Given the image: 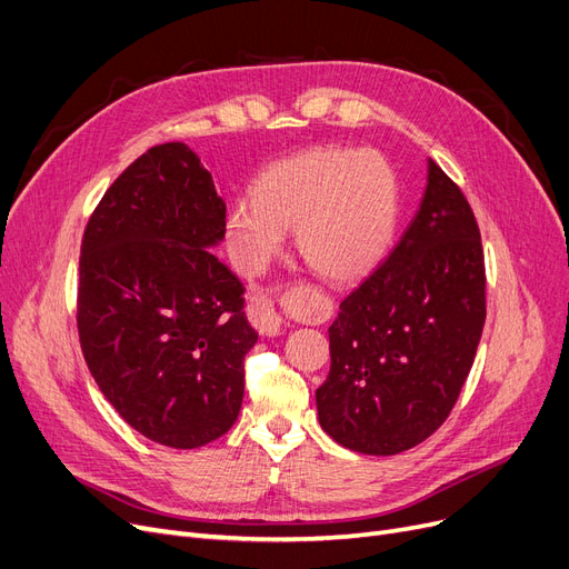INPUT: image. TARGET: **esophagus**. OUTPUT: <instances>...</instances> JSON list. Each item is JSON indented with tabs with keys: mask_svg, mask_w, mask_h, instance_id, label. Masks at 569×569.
I'll use <instances>...</instances> for the list:
<instances>
[{
	"mask_svg": "<svg viewBox=\"0 0 569 569\" xmlns=\"http://www.w3.org/2000/svg\"><path fill=\"white\" fill-rule=\"evenodd\" d=\"M247 315H249V322H252V327L259 333L272 336V333H278L280 327H282V315L278 312L276 303H272L266 297H259V299H254L252 303H249Z\"/></svg>",
	"mask_w": 569,
	"mask_h": 569,
	"instance_id": "34e87169",
	"label": "esophagus"
}]
</instances>
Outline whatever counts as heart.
Here are the masks:
<instances>
[{"instance_id": "heart-1", "label": "heart", "mask_w": 569, "mask_h": 569, "mask_svg": "<svg viewBox=\"0 0 569 569\" xmlns=\"http://www.w3.org/2000/svg\"><path fill=\"white\" fill-rule=\"evenodd\" d=\"M226 223V242L242 276H261L297 229L306 263L348 284L376 268L397 223V179L376 151L312 147L270 163Z\"/></svg>"}]
</instances>
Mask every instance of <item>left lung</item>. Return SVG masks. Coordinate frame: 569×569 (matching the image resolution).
Wrapping results in <instances>:
<instances>
[{"label": "left lung", "instance_id": "obj_1", "mask_svg": "<svg viewBox=\"0 0 569 569\" xmlns=\"http://www.w3.org/2000/svg\"><path fill=\"white\" fill-rule=\"evenodd\" d=\"M483 322L479 223L429 158L418 214L329 327L331 369L315 392L322 429L363 456L422 443L456 406Z\"/></svg>", "mask_w": 569, "mask_h": 569}]
</instances>
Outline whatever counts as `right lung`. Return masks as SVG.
<instances>
[{
  "label": "right lung",
  "mask_w": 569,
  "mask_h": 569,
  "mask_svg": "<svg viewBox=\"0 0 569 569\" xmlns=\"http://www.w3.org/2000/svg\"><path fill=\"white\" fill-rule=\"evenodd\" d=\"M226 202L181 142L132 161L90 214L79 259L77 327L90 373L142 437L206 446L233 427L244 355L259 333L244 287L210 249Z\"/></svg>",
  "instance_id": "obj_1"
}]
</instances>
